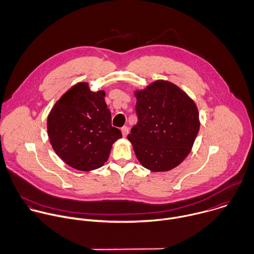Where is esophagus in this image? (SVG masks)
<instances>
[{"label": "esophagus", "instance_id": "34e87169", "mask_svg": "<svg viewBox=\"0 0 254 254\" xmlns=\"http://www.w3.org/2000/svg\"><path fill=\"white\" fill-rule=\"evenodd\" d=\"M121 130H122V133H123V136H124V137H126V136L128 134V132H129V129H128L127 127H123Z\"/></svg>", "mask_w": 254, "mask_h": 254}]
</instances>
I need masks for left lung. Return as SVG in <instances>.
<instances>
[{
  "mask_svg": "<svg viewBox=\"0 0 254 254\" xmlns=\"http://www.w3.org/2000/svg\"><path fill=\"white\" fill-rule=\"evenodd\" d=\"M133 94L138 121L127 139L137 160L153 172L175 168L191 152L200 129L195 102L166 80H156Z\"/></svg>",
  "mask_w": 254,
  "mask_h": 254,
  "instance_id": "8db88e82",
  "label": "left lung"
}]
</instances>
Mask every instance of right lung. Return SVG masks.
<instances>
[{"label":"right lung","instance_id":"add662e5","mask_svg":"<svg viewBox=\"0 0 254 254\" xmlns=\"http://www.w3.org/2000/svg\"><path fill=\"white\" fill-rule=\"evenodd\" d=\"M106 92H93L79 82L65 92L47 117V133L55 153L69 166L81 171L102 167L115 141L123 135L112 127L105 101Z\"/></svg>","mask_w":254,"mask_h":254}]
</instances>
